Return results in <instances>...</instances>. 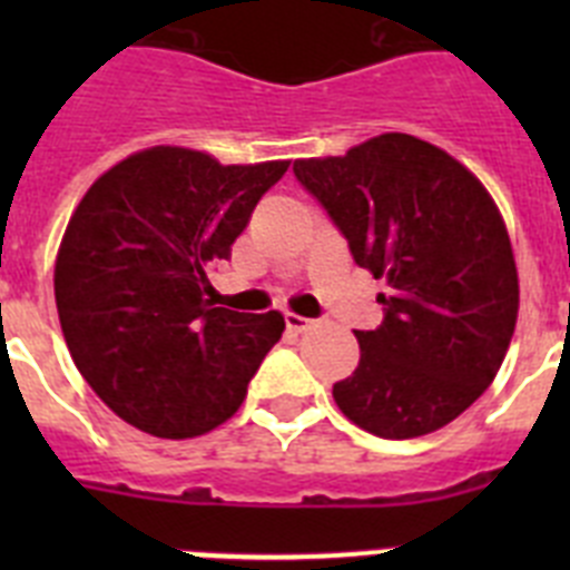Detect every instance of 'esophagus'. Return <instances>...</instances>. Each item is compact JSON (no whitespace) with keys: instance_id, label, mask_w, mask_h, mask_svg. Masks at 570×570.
<instances>
[{"instance_id":"obj_1","label":"esophagus","mask_w":570,"mask_h":570,"mask_svg":"<svg viewBox=\"0 0 570 570\" xmlns=\"http://www.w3.org/2000/svg\"><path fill=\"white\" fill-rule=\"evenodd\" d=\"M285 325H288L291 331H296V334H302V331H308L311 325H314V320H308V316H299V314H294V311H288V314H285Z\"/></svg>"}]
</instances>
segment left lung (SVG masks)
Segmentation results:
<instances>
[{
    "label": "left lung",
    "instance_id": "1",
    "mask_svg": "<svg viewBox=\"0 0 570 570\" xmlns=\"http://www.w3.org/2000/svg\"><path fill=\"white\" fill-rule=\"evenodd\" d=\"M294 174L387 282L385 320L356 331L360 365L334 385L347 420L382 440L440 431L485 394L511 345L520 276L485 185L411 134H380Z\"/></svg>",
    "mask_w": 570,
    "mask_h": 570
}]
</instances>
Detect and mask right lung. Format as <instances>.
<instances>
[{"mask_svg":"<svg viewBox=\"0 0 570 570\" xmlns=\"http://www.w3.org/2000/svg\"><path fill=\"white\" fill-rule=\"evenodd\" d=\"M288 165L156 145L105 170L70 214L53 268L59 322L79 374L119 420L190 440L239 411L285 316L214 308L205 271L228 259Z\"/></svg>","mask_w":570,"mask_h":570,"instance_id":"1","label":"right lung"}]
</instances>
